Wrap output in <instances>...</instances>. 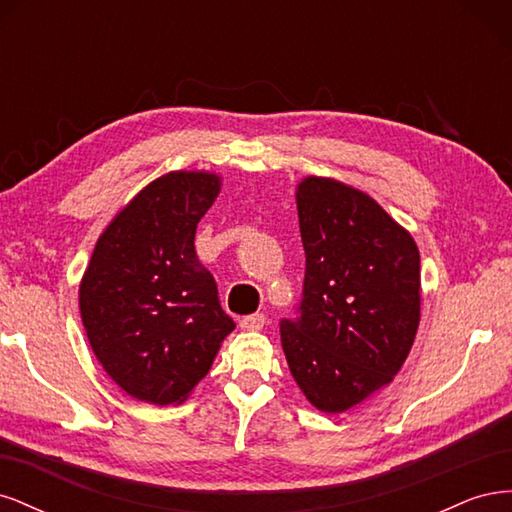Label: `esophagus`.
Returning <instances> with one entry per match:
<instances>
[{
  "label": "esophagus",
  "mask_w": 512,
  "mask_h": 512,
  "mask_svg": "<svg viewBox=\"0 0 512 512\" xmlns=\"http://www.w3.org/2000/svg\"><path fill=\"white\" fill-rule=\"evenodd\" d=\"M265 322H267L265 314H252V316H245V318L241 320L239 327H241L243 331H260L262 327H265Z\"/></svg>",
  "instance_id": "1"
}]
</instances>
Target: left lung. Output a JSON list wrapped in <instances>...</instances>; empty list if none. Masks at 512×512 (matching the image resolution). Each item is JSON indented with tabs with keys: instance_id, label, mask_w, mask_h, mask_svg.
Wrapping results in <instances>:
<instances>
[{
	"instance_id": "obj_1",
	"label": "left lung",
	"mask_w": 512,
	"mask_h": 512,
	"mask_svg": "<svg viewBox=\"0 0 512 512\" xmlns=\"http://www.w3.org/2000/svg\"><path fill=\"white\" fill-rule=\"evenodd\" d=\"M294 198L305 284L282 348L309 404L342 414L404 367L421 322V256L410 230L354 185L309 175Z\"/></svg>"
}]
</instances>
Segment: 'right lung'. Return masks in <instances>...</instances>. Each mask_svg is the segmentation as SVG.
Segmentation results:
<instances>
[{
    "label": "right lung",
    "mask_w": 512,
    "mask_h": 512,
    "mask_svg": "<svg viewBox=\"0 0 512 512\" xmlns=\"http://www.w3.org/2000/svg\"><path fill=\"white\" fill-rule=\"evenodd\" d=\"M220 190L215 170L153 179L106 224L81 277L91 350L106 376L145 404H183L235 329L194 247Z\"/></svg>",
    "instance_id": "obj_1"
}]
</instances>
